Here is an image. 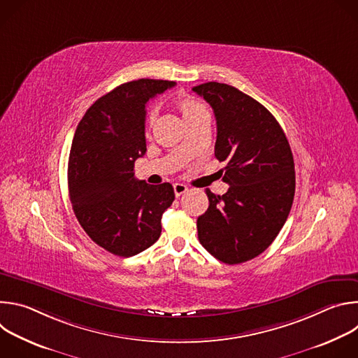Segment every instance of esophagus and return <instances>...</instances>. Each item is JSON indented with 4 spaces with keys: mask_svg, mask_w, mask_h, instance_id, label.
<instances>
[{
    "mask_svg": "<svg viewBox=\"0 0 358 358\" xmlns=\"http://www.w3.org/2000/svg\"><path fill=\"white\" fill-rule=\"evenodd\" d=\"M187 191H188V187H187V185H184V184H181V182H176V184H174V194H176V196H180V195L185 194Z\"/></svg>",
    "mask_w": 358,
    "mask_h": 358,
    "instance_id": "1",
    "label": "esophagus"
}]
</instances>
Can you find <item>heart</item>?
Wrapping results in <instances>:
<instances>
[{
  "instance_id": "b5f03b06",
  "label": "heart",
  "mask_w": 358,
  "mask_h": 358,
  "mask_svg": "<svg viewBox=\"0 0 358 358\" xmlns=\"http://www.w3.org/2000/svg\"><path fill=\"white\" fill-rule=\"evenodd\" d=\"M177 108L180 109V112L187 123L203 113H207L203 105L199 103L196 99H194L191 96H180L177 99ZM152 122H155V110H150L147 115V123L151 124Z\"/></svg>"
}]
</instances>
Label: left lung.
Masks as SVG:
<instances>
[{"label":"left lung","instance_id":"1","mask_svg":"<svg viewBox=\"0 0 358 358\" xmlns=\"http://www.w3.org/2000/svg\"><path fill=\"white\" fill-rule=\"evenodd\" d=\"M192 90L217 119L215 157L225 162L224 195L207 189L210 207L196 220L198 239L214 258L236 265L261 255L278 236L294 196V163L273 115L234 86L208 82Z\"/></svg>","mask_w":358,"mask_h":358}]
</instances>
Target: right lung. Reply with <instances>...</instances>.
<instances>
[{"instance_id": "1", "label": "right lung", "mask_w": 358, "mask_h": 358, "mask_svg": "<svg viewBox=\"0 0 358 358\" xmlns=\"http://www.w3.org/2000/svg\"><path fill=\"white\" fill-rule=\"evenodd\" d=\"M174 85L123 83L99 97L75 131L68 164L73 213L89 238L117 257H133L155 243L163 213L174 201L170 182L150 185L134 177V162L147 150V101Z\"/></svg>"}]
</instances>
